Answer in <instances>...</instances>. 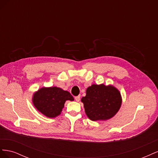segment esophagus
<instances>
[{"label": "esophagus", "instance_id": "esophagus-1", "mask_svg": "<svg viewBox=\"0 0 158 158\" xmlns=\"http://www.w3.org/2000/svg\"><path fill=\"white\" fill-rule=\"evenodd\" d=\"M75 100L77 102H80V95H78V96H76V97H75Z\"/></svg>", "mask_w": 158, "mask_h": 158}]
</instances>
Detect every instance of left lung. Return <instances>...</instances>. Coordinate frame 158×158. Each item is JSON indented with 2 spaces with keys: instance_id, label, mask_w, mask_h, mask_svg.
Segmentation results:
<instances>
[{
  "instance_id": "8db88e82",
  "label": "left lung",
  "mask_w": 158,
  "mask_h": 158,
  "mask_svg": "<svg viewBox=\"0 0 158 158\" xmlns=\"http://www.w3.org/2000/svg\"><path fill=\"white\" fill-rule=\"evenodd\" d=\"M81 101L85 114L90 120L106 121L115 114L121 106L119 91L113 85L93 84L86 89V95Z\"/></svg>"
}]
</instances>
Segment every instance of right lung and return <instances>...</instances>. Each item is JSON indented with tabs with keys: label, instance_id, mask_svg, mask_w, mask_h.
Returning a JSON list of instances; mask_svg holds the SVG:
<instances>
[{
	"label": "right lung",
	"instance_id": "add662e5",
	"mask_svg": "<svg viewBox=\"0 0 158 158\" xmlns=\"http://www.w3.org/2000/svg\"><path fill=\"white\" fill-rule=\"evenodd\" d=\"M66 100L73 101L74 98L67 91L60 88H42L33 94V103L42 114L49 118L59 115Z\"/></svg>",
	"mask_w": 158,
	"mask_h": 158
}]
</instances>
